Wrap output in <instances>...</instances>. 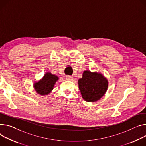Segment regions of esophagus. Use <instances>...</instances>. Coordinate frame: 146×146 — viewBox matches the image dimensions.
I'll use <instances>...</instances> for the list:
<instances>
[{"label": "esophagus", "mask_w": 146, "mask_h": 146, "mask_svg": "<svg viewBox=\"0 0 146 146\" xmlns=\"http://www.w3.org/2000/svg\"><path fill=\"white\" fill-rule=\"evenodd\" d=\"M66 80H72V79L73 78V76H66Z\"/></svg>", "instance_id": "34e87169"}]
</instances>
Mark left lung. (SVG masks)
Segmentation results:
<instances>
[{
  "instance_id": "1",
  "label": "left lung",
  "mask_w": 146,
  "mask_h": 146,
  "mask_svg": "<svg viewBox=\"0 0 146 146\" xmlns=\"http://www.w3.org/2000/svg\"><path fill=\"white\" fill-rule=\"evenodd\" d=\"M78 83L82 97L89 102L100 100L108 88V81L102 75L88 70L84 71Z\"/></svg>"
}]
</instances>
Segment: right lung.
Segmentation results:
<instances>
[{"instance_id":"add662e5","label":"right lung","mask_w":146,"mask_h":146,"mask_svg":"<svg viewBox=\"0 0 146 146\" xmlns=\"http://www.w3.org/2000/svg\"><path fill=\"white\" fill-rule=\"evenodd\" d=\"M58 80V77L57 76L52 74L50 73H47L42 80L35 83L34 86L39 94L47 95L52 90Z\"/></svg>"}]
</instances>
